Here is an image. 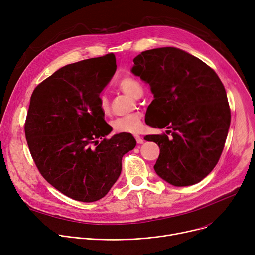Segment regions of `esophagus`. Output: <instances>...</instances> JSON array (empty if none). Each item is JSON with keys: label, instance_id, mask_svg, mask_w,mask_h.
Wrapping results in <instances>:
<instances>
[{"label": "esophagus", "instance_id": "obj_1", "mask_svg": "<svg viewBox=\"0 0 255 255\" xmlns=\"http://www.w3.org/2000/svg\"><path fill=\"white\" fill-rule=\"evenodd\" d=\"M134 138H135L137 144H143V143H144V138H143L142 136H140V135H138V134H135V135H134Z\"/></svg>", "mask_w": 255, "mask_h": 255}]
</instances>
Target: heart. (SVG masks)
I'll use <instances>...</instances> for the list:
<instances>
[{"mask_svg":"<svg viewBox=\"0 0 255 255\" xmlns=\"http://www.w3.org/2000/svg\"><path fill=\"white\" fill-rule=\"evenodd\" d=\"M119 87L124 93L131 98H135L139 92L143 91L142 85L132 77H126L122 79L119 83ZM99 108L104 116L109 115V102L105 95H101L99 97ZM111 127L113 130L117 132H138L143 128L142 117H140L139 113H131V115L112 121Z\"/></svg>","mask_w":255,"mask_h":255,"instance_id":"b5f03b06","label":"heart"}]
</instances>
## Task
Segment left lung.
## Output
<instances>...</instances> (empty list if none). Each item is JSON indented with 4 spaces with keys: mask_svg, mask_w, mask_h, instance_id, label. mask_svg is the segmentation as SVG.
Here are the masks:
<instances>
[{
    "mask_svg": "<svg viewBox=\"0 0 255 255\" xmlns=\"http://www.w3.org/2000/svg\"><path fill=\"white\" fill-rule=\"evenodd\" d=\"M133 64L131 73L154 95L148 125L171 132L146 138L160 148L156 173L174 186L202 181L217 165L230 127L223 83L207 64L176 47L143 51Z\"/></svg>",
    "mask_w": 255,
    "mask_h": 255,
    "instance_id": "left-lung-1",
    "label": "left lung"
}]
</instances>
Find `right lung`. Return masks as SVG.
<instances>
[{"instance_id": "1", "label": "right lung", "mask_w": 255, "mask_h": 255, "mask_svg": "<svg viewBox=\"0 0 255 255\" xmlns=\"http://www.w3.org/2000/svg\"><path fill=\"white\" fill-rule=\"evenodd\" d=\"M117 71L113 53L67 65L34 89L25 135L44 179L73 200L104 197L122 172V159L136 142L112 128L99 108V95ZM102 142H100V139Z\"/></svg>"}]
</instances>
